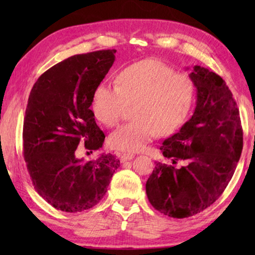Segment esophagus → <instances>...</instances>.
<instances>
[{"label":"esophagus","instance_id":"obj_1","mask_svg":"<svg viewBox=\"0 0 255 255\" xmlns=\"http://www.w3.org/2000/svg\"><path fill=\"white\" fill-rule=\"evenodd\" d=\"M133 157H135V155H133V154H130V153H124V154L122 155V162L130 161V159H132Z\"/></svg>","mask_w":255,"mask_h":255}]
</instances>
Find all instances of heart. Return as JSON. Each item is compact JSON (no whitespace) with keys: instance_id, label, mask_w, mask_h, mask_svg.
Instances as JSON below:
<instances>
[{"instance_id":"b5f03b06","label":"heart","mask_w":255,"mask_h":255,"mask_svg":"<svg viewBox=\"0 0 255 255\" xmlns=\"http://www.w3.org/2000/svg\"><path fill=\"white\" fill-rule=\"evenodd\" d=\"M195 100V84L189 76L157 59L128 66L117 77V86L101 84L92 98L99 122L114 127L127 106L133 120L111 132L109 144L125 152H139L157 135L166 136L182 126Z\"/></svg>"}]
</instances>
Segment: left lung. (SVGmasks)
<instances>
[{
	"label": "left lung",
	"mask_w": 255,
	"mask_h": 255,
	"mask_svg": "<svg viewBox=\"0 0 255 255\" xmlns=\"http://www.w3.org/2000/svg\"><path fill=\"white\" fill-rule=\"evenodd\" d=\"M189 76L197 89L195 112L159 147L172 164L184 165L156 162L146 182L150 205L173 218L213 205L230 183L243 149L240 111L225 81L198 65Z\"/></svg>",
	"instance_id": "1"
}]
</instances>
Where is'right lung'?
<instances>
[{
  "label": "right lung",
  "instance_id": "right-lung-1",
  "mask_svg": "<svg viewBox=\"0 0 255 255\" xmlns=\"http://www.w3.org/2000/svg\"><path fill=\"white\" fill-rule=\"evenodd\" d=\"M116 51L64 59L41 74L30 92L22 132L24 161L39 196L65 213L96 206L120 165L112 154L88 162L75 156L79 146L92 153L105 141L90 107Z\"/></svg>",
  "mask_w": 255,
  "mask_h": 255
}]
</instances>
